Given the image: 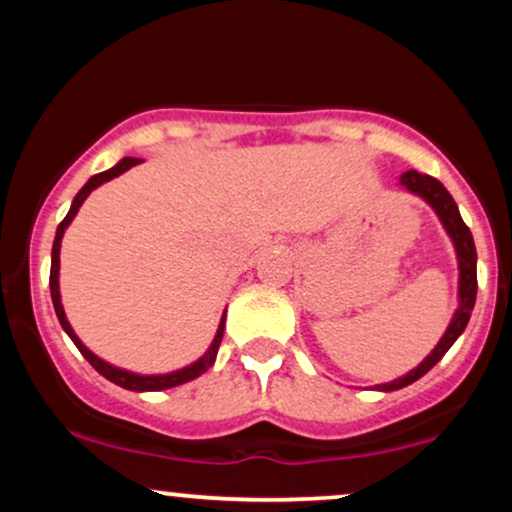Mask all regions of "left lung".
<instances>
[{"instance_id":"obj_1","label":"left lung","mask_w":512,"mask_h":512,"mask_svg":"<svg viewBox=\"0 0 512 512\" xmlns=\"http://www.w3.org/2000/svg\"><path fill=\"white\" fill-rule=\"evenodd\" d=\"M399 185H402L407 192H411V195L424 199L428 207L436 211L440 223H443L445 233H448L452 245H455L460 281H457V310L455 315H452L448 330H445L443 337H440V342L436 344V349H433L431 354L419 363V366L411 368L407 375H399V378L392 380V383L375 385L380 392L402 390V387L416 383L421 375H426L428 370L436 366L440 358L445 356V351H448L450 346L457 342V337L464 332L469 317H472L474 301H477V248H474L472 231H469L467 223L462 221L455 199H452L450 192L445 190L443 182L431 178V175L419 173V170H407V173H402Z\"/></svg>"}]
</instances>
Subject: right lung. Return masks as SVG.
<instances>
[{"mask_svg":"<svg viewBox=\"0 0 512 512\" xmlns=\"http://www.w3.org/2000/svg\"><path fill=\"white\" fill-rule=\"evenodd\" d=\"M142 163V158H122L120 163H115L113 168L103 170V173L93 175V178H88V182L84 187H81L79 192H76L72 207H69L67 216H64V221L57 226V233H55V243H52V264H50V296H52V305H55V313H57V320H60L62 330L69 334V339L76 344V349L84 354V358L88 363H91L93 368L98 370V373L103 375V378H108L110 383L125 387V390H132V392H156V390H168V387H175V385H182V383H190V380L199 378L202 373H207V370L214 366L216 361V354H219V346H221V339H223V327H226V310H223V317L219 322V330L214 334V342L207 351H204V356H199L195 363H190V366L180 368V370H173V373H158V375H142V373H132V370H125V368H117L113 363L103 361L101 356L93 354L88 346L81 342L79 337H76V332L72 330V325H69L67 315H64V308H62V296H60V248H62V236L64 231H67V226L72 223V219L76 216V211H79L81 204H84V199L91 195L96 187H101L103 182L117 178V175H122L125 170H129L132 166H139Z\"/></svg>","mask_w":512,"mask_h":512,"instance_id":"1","label":"right lung"}]
</instances>
